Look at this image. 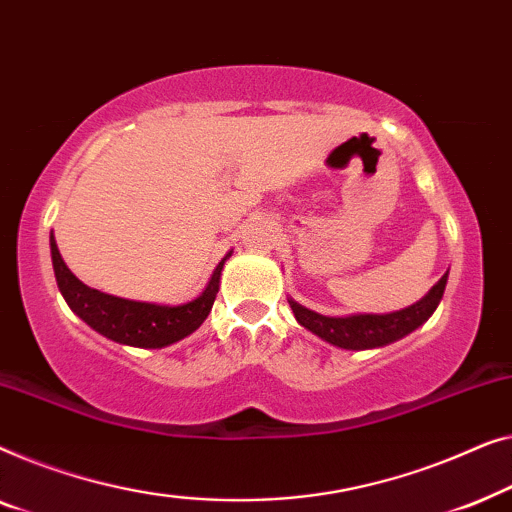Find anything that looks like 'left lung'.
I'll use <instances>...</instances> for the list:
<instances>
[{
	"instance_id": "8db88e82",
	"label": "left lung",
	"mask_w": 512,
	"mask_h": 512,
	"mask_svg": "<svg viewBox=\"0 0 512 512\" xmlns=\"http://www.w3.org/2000/svg\"><path fill=\"white\" fill-rule=\"evenodd\" d=\"M445 283H448V273L413 306L383 315L357 313L345 315V318H329V315H320L311 308L297 304L294 299L287 301H290V308L299 325L313 331L322 341L338 345L343 350H371L399 341V338L420 327L422 322H427L431 313L436 311V306L441 304Z\"/></svg>"
}]
</instances>
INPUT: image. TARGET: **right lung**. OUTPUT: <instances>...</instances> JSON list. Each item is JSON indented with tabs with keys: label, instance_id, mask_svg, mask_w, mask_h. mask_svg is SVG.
Listing matches in <instances>:
<instances>
[{
	"label": "right lung",
	"instance_id": "right-lung-1",
	"mask_svg": "<svg viewBox=\"0 0 512 512\" xmlns=\"http://www.w3.org/2000/svg\"><path fill=\"white\" fill-rule=\"evenodd\" d=\"M50 257H53L57 287H60L71 311L102 336L111 338L115 343L132 345V348H164V345L181 341V338L190 336L194 329H199L201 322L211 313L215 294L220 290L222 266H225L227 259L225 257L215 266L206 290L197 299L181 306H160L113 297V294L99 292L95 287L81 283L69 271V266L64 264L53 236H50Z\"/></svg>",
	"mask_w": 512,
	"mask_h": 512
}]
</instances>
